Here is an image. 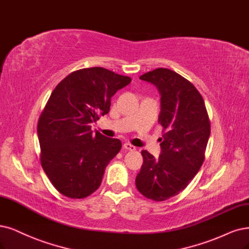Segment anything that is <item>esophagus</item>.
Masks as SVG:
<instances>
[{
    "label": "esophagus",
    "mask_w": 249,
    "mask_h": 249,
    "mask_svg": "<svg viewBox=\"0 0 249 249\" xmlns=\"http://www.w3.org/2000/svg\"><path fill=\"white\" fill-rule=\"evenodd\" d=\"M124 149L125 150H128V151H135L136 150V148L134 145H132L131 143H129V142H126V143H124Z\"/></svg>",
    "instance_id": "1"
}]
</instances>
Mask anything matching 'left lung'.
I'll return each instance as SVG.
<instances>
[{
    "label": "left lung",
    "instance_id": "8db88e82",
    "mask_svg": "<svg viewBox=\"0 0 249 249\" xmlns=\"http://www.w3.org/2000/svg\"><path fill=\"white\" fill-rule=\"evenodd\" d=\"M140 79L160 92L163 135L159 158L142 151L143 163L135 185L145 198L165 201L185 190L203 164L210 121L200 92L178 72L159 68Z\"/></svg>",
    "mask_w": 249,
    "mask_h": 249
}]
</instances>
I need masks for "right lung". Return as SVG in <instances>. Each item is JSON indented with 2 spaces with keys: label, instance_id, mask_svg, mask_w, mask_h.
<instances>
[{
  "label": "right lung",
  "instance_id": "obj_1",
  "mask_svg": "<svg viewBox=\"0 0 249 249\" xmlns=\"http://www.w3.org/2000/svg\"><path fill=\"white\" fill-rule=\"evenodd\" d=\"M130 82L96 67L71 72L52 91L39 118L38 136L42 167L60 194L82 199L99 188L122 143L92 133L91 124L109 112L110 98Z\"/></svg>",
  "mask_w": 249,
  "mask_h": 249
}]
</instances>
